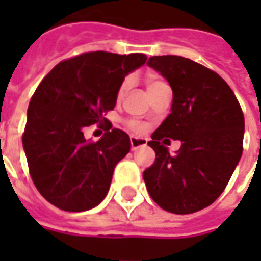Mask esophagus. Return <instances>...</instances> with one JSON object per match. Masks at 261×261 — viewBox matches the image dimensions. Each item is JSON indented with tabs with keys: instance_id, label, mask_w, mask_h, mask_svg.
Segmentation results:
<instances>
[{
	"instance_id": "1",
	"label": "esophagus",
	"mask_w": 261,
	"mask_h": 261,
	"mask_svg": "<svg viewBox=\"0 0 261 261\" xmlns=\"http://www.w3.org/2000/svg\"><path fill=\"white\" fill-rule=\"evenodd\" d=\"M146 145V141L145 139H142V138H135V136H132L130 138V148H132V151H136L138 148H142V146Z\"/></svg>"
}]
</instances>
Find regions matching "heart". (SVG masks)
Here are the masks:
<instances>
[{
    "instance_id": "heart-1",
    "label": "heart",
    "mask_w": 261,
    "mask_h": 261,
    "mask_svg": "<svg viewBox=\"0 0 261 261\" xmlns=\"http://www.w3.org/2000/svg\"><path fill=\"white\" fill-rule=\"evenodd\" d=\"M161 86H166V84H164L161 80L155 78V76H148V78H146V88H148V91H151V90L158 88V87H161ZM129 88H130V80H129V78H126L125 81L120 84V87H119L117 98H119V100H120V98H123ZM129 126H130L135 132H142V130H144V126L141 125V123H138V122H130Z\"/></svg>"
}]
</instances>
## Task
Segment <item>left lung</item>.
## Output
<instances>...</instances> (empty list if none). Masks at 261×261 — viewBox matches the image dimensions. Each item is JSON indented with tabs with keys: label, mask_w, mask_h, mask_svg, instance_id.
Returning <instances> with one entry per match:
<instances>
[{
	"label": "left lung",
	"mask_w": 261,
	"mask_h": 261,
	"mask_svg": "<svg viewBox=\"0 0 261 261\" xmlns=\"http://www.w3.org/2000/svg\"><path fill=\"white\" fill-rule=\"evenodd\" d=\"M148 66L173 90L171 113L148 142L154 164L144 171L148 193L167 212L186 215L212 205L243 154L244 116L216 72L183 56H151ZM167 137L182 146L171 156Z\"/></svg>",
	"instance_id": "1"
}]
</instances>
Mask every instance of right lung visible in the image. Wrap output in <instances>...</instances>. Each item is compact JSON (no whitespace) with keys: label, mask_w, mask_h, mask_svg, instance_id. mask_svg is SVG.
Here are the masks:
<instances>
[{"label":"right lung","mask_w":261,"mask_h":261,"mask_svg":"<svg viewBox=\"0 0 261 261\" xmlns=\"http://www.w3.org/2000/svg\"><path fill=\"white\" fill-rule=\"evenodd\" d=\"M145 62L144 54L88 52L59 62L36 88L23 148L32 180L47 202L66 212L103 202L116 164L130 151L129 135L112 129L103 113L115 109L125 76ZM94 123L106 132L90 143L84 129Z\"/></svg>","instance_id":"right-lung-1"}]
</instances>
